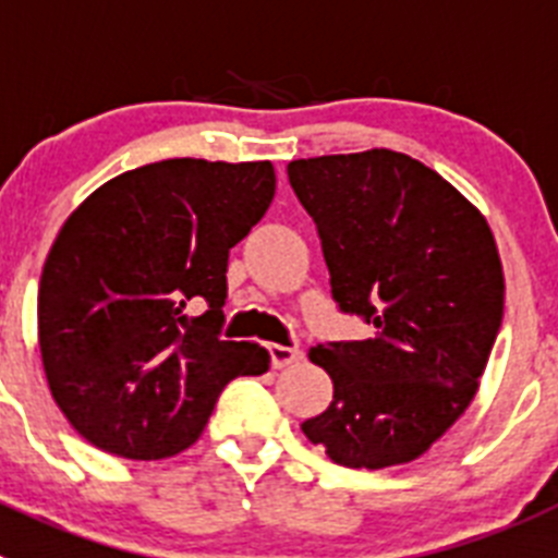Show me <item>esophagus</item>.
Masks as SVG:
<instances>
[{
    "mask_svg": "<svg viewBox=\"0 0 558 558\" xmlns=\"http://www.w3.org/2000/svg\"><path fill=\"white\" fill-rule=\"evenodd\" d=\"M300 350L298 348H286V344H269V359H272L275 369H283V366L294 364L300 359Z\"/></svg>",
    "mask_w": 558,
    "mask_h": 558,
    "instance_id": "esophagus-1",
    "label": "esophagus"
}]
</instances>
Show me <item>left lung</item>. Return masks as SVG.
Listing matches in <instances>:
<instances>
[{
    "instance_id": "obj_1",
    "label": "left lung",
    "mask_w": 558,
    "mask_h": 558,
    "mask_svg": "<svg viewBox=\"0 0 558 558\" xmlns=\"http://www.w3.org/2000/svg\"><path fill=\"white\" fill-rule=\"evenodd\" d=\"M330 291L369 336L311 348L333 400L303 434L341 466L409 464L473 403L504 319V267L484 214L391 149L300 158Z\"/></svg>"
}]
</instances>
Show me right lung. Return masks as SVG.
Returning a JSON list of instances; mask_svg holds the SVG:
<instances>
[{
  "instance_id": "add662e5",
  "label": "right lung",
  "mask_w": 558,
  "mask_h": 558,
  "mask_svg": "<svg viewBox=\"0 0 558 558\" xmlns=\"http://www.w3.org/2000/svg\"><path fill=\"white\" fill-rule=\"evenodd\" d=\"M275 197L269 160L169 158L99 185L63 222L38 286V344L58 409L133 461L199 439L219 391L269 353L225 341L230 247ZM203 304L199 317H189Z\"/></svg>"
}]
</instances>
